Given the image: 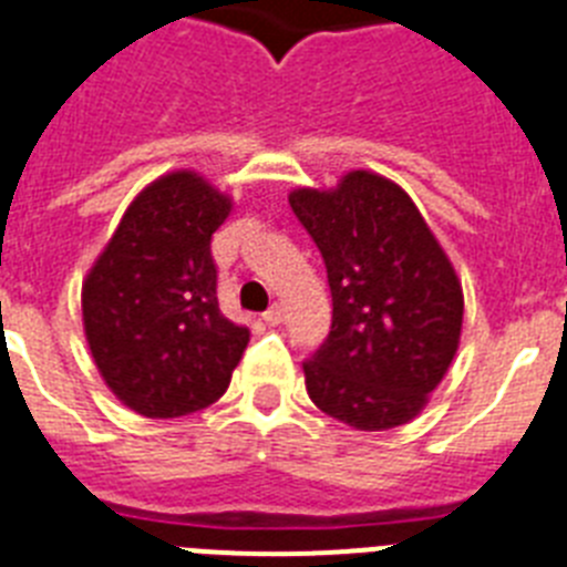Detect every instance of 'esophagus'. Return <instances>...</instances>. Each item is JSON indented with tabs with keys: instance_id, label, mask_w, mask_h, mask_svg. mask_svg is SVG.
Masks as SVG:
<instances>
[{
	"instance_id": "esophagus-1",
	"label": "esophagus",
	"mask_w": 567,
	"mask_h": 567,
	"mask_svg": "<svg viewBox=\"0 0 567 567\" xmlns=\"http://www.w3.org/2000/svg\"><path fill=\"white\" fill-rule=\"evenodd\" d=\"M282 317H285V308L279 306V302H274V306H270L268 311L261 313V320L268 322V326H279V322H282Z\"/></svg>"
}]
</instances>
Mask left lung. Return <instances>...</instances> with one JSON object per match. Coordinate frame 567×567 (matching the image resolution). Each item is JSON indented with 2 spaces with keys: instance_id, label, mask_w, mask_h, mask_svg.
Segmentation results:
<instances>
[{
  "instance_id": "1",
  "label": "left lung",
  "mask_w": 567,
  "mask_h": 567,
  "mask_svg": "<svg viewBox=\"0 0 567 567\" xmlns=\"http://www.w3.org/2000/svg\"><path fill=\"white\" fill-rule=\"evenodd\" d=\"M288 202L320 247L334 306L328 340L302 363L311 401L363 432L409 423L458 351L453 261L415 202L369 169L331 189L299 187Z\"/></svg>"
}]
</instances>
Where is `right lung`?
Masks as SVG:
<instances>
[{
    "instance_id": "add662e5",
    "label": "right lung",
    "mask_w": 567,
    "mask_h": 567,
    "mask_svg": "<svg viewBox=\"0 0 567 567\" xmlns=\"http://www.w3.org/2000/svg\"><path fill=\"white\" fill-rule=\"evenodd\" d=\"M233 210L193 169L152 181L83 282L94 365L123 406L181 417L227 392L250 331L221 313L210 239Z\"/></svg>"
}]
</instances>
